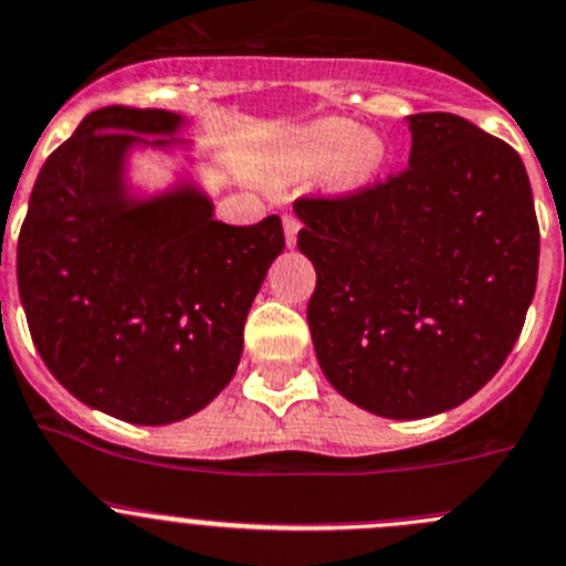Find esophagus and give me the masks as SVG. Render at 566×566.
I'll return each mask as SVG.
<instances>
[{
  "label": "esophagus",
  "mask_w": 566,
  "mask_h": 566,
  "mask_svg": "<svg viewBox=\"0 0 566 566\" xmlns=\"http://www.w3.org/2000/svg\"><path fill=\"white\" fill-rule=\"evenodd\" d=\"M282 223H284V240H287L290 248H295V242H298V229H301L298 218H295V214H284Z\"/></svg>",
  "instance_id": "1"
}]
</instances>
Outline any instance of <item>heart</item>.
Instances as JSON below:
<instances>
[{
	"label": "heart",
	"instance_id": "heart-1",
	"mask_svg": "<svg viewBox=\"0 0 566 566\" xmlns=\"http://www.w3.org/2000/svg\"><path fill=\"white\" fill-rule=\"evenodd\" d=\"M287 161L301 176L335 172L340 187H363L379 176L388 161V147L377 134H363L352 119L326 116L295 130L287 145Z\"/></svg>",
	"mask_w": 566,
	"mask_h": 566
}]
</instances>
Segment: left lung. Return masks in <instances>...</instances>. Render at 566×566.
Returning <instances> with one entry per match:
<instances>
[{
	"instance_id": "1",
	"label": "left lung",
	"mask_w": 566,
	"mask_h": 566,
	"mask_svg": "<svg viewBox=\"0 0 566 566\" xmlns=\"http://www.w3.org/2000/svg\"><path fill=\"white\" fill-rule=\"evenodd\" d=\"M410 164L343 198H298L321 371L357 408L424 419L478 394L536 293L538 223L520 153L455 114L408 116Z\"/></svg>"
}]
</instances>
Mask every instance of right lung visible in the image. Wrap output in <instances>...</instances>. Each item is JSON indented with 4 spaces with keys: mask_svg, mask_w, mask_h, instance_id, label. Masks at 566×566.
Returning a JSON list of instances; mask_svg holds the SVG:
<instances>
[{
    "mask_svg": "<svg viewBox=\"0 0 566 566\" xmlns=\"http://www.w3.org/2000/svg\"><path fill=\"white\" fill-rule=\"evenodd\" d=\"M181 125L164 108L88 114L41 167L15 251L41 360L75 399L130 424L187 419L231 382L248 310L284 251L276 214L226 226L192 181L130 198V147L184 145Z\"/></svg>",
    "mask_w": 566,
    "mask_h": 566,
    "instance_id": "right-lung-1",
    "label": "right lung"
}]
</instances>
